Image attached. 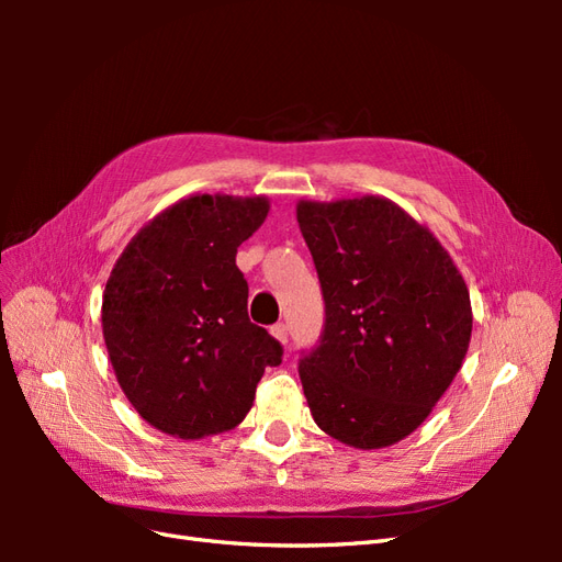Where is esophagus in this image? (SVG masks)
<instances>
[{"label":"esophagus","mask_w":562,"mask_h":562,"mask_svg":"<svg viewBox=\"0 0 562 562\" xmlns=\"http://www.w3.org/2000/svg\"><path fill=\"white\" fill-rule=\"evenodd\" d=\"M271 335H274L281 345H288V337H291V328H288L285 323H277V326H271Z\"/></svg>","instance_id":"1"}]
</instances>
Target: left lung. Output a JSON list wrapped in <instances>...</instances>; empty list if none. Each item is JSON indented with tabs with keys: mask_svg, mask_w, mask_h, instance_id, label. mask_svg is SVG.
I'll use <instances>...</instances> for the list:
<instances>
[{
	"mask_svg": "<svg viewBox=\"0 0 562 562\" xmlns=\"http://www.w3.org/2000/svg\"><path fill=\"white\" fill-rule=\"evenodd\" d=\"M297 223L326 312L297 368L312 417L339 443L394 446L462 368L467 283L436 236L389 199L300 201Z\"/></svg>",
	"mask_w": 562,
	"mask_h": 562,
	"instance_id": "left-lung-1",
	"label": "left lung"
}]
</instances>
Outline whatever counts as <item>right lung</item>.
Masks as SVG:
<instances>
[{"mask_svg": "<svg viewBox=\"0 0 562 562\" xmlns=\"http://www.w3.org/2000/svg\"><path fill=\"white\" fill-rule=\"evenodd\" d=\"M269 211L265 196L178 201L133 236L103 295V335L126 398L178 438L234 429L283 347L248 318L236 248Z\"/></svg>", "mask_w": 562, "mask_h": 562, "instance_id": "1", "label": "right lung"}]
</instances>
